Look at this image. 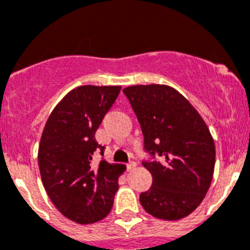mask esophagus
I'll list each match as a JSON object with an SVG mask.
<instances>
[{
    "label": "esophagus",
    "instance_id": "1",
    "mask_svg": "<svg viewBox=\"0 0 250 250\" xmlns=\"http://www.w3.org/2000/svg\"><path fill=\"white\" fill-rule=\"evenodd\" d=\"M126 167H127V170H129V171H131V170H134L136 167V163H135V161H130L129 164L126 165Z\"/></svg>",
    "mask_w": 250,
    "mask_h": 250
}]
</instances>
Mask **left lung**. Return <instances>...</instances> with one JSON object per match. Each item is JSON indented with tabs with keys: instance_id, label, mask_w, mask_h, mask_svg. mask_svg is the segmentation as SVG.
<instances>
[{
	"instance_id": "left-lung-1",
	"label": "left lung",
	"mask_w": 250,
	"mask_h": 250,
	"mask_svg": "<svg viewBox=\"0 0 250 250\" xmlns=\"http://www.w3.org/2000/svg\"><path fill=\"white\" fill-rule=\"evenodd\" d=\"M135 111L145 150L164 163L143 161L152 185L140 194L150 215L179 220L193 213L209 190L215 145L205 121L187 99L167 85H134L123 90Z\"/></svg>"
}]
</instances>
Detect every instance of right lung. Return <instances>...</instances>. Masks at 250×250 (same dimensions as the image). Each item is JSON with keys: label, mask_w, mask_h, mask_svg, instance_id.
Returning <instances> with one entry per match:
<instances>
[{"label": "right lung", "mask_w": 250, "mask_h": 250, "mask_svg": "<svg viewBox=\"0 0 250 250\" xmlns=\"http://www.w3.org/2000/svg\"><path fill=\"white\" fill-rule=\"evenodd\" d=\"M121 86L83 85L65 95L48 116L39 146V167L51 202L67 219L92 224L111 210L125 167L101 160L95 132Z\"/></svg>", "instance_id": "add662e5"}]
</instances>
